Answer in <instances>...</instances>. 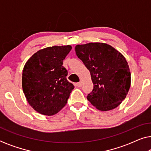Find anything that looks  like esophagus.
I'll return each instance as SVG.
<instances>
[{"label":"esophagus","instance_id":"34e87169","mask_svg":"<svg viewBox=\"0 0 151 151\" xmlns=\"http://www.w3.org/2000/svg\"><path fill=\"white\" fill-rule=\"evenodd\" d=\"M82 85V82H78V83H76V86H77L78 87H81Z\"/></svg>","mask_w":151,"mask_h":151}]
</instances>
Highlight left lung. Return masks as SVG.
<instances>
[{"label":"left lung","mask_w":151,"mask_h":151,"mask_svg":"<svg viewBox=\"0 0 151 151\" xmlns=\"http://www.w3.org/2000/svg\"><path fill=\"white\" fill-rule=\"evenodd\" d=\"M75 50L89 70L93 84L87 100L102 111L118 106L131 86V72L124 55L111 45L102 42L78 45Z\"/></svg>","instance_id":"obj_1"}]
</instances>
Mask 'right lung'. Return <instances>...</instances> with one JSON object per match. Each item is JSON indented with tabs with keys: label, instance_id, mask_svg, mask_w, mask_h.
I'll return each mask as SVG.
<instances>
[{
	"label": "right lung",
	"instance_id": "add662e5",
	"mask_svg": "<svg viewBox=\"0 0 151 151\" xmlns=\"http://www.w3.org/2000/svg\"><path fill=\"white\" fill-rule=\"evenodd\" d=\"M71 46H53L35 53L22 70V86L31 106L40 114L53 115L67 104L74 88L67 79L63 60Z\"/></svg>",
	"mask_w": 151,
	"mask_h": 151
}]
</instances>
